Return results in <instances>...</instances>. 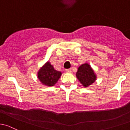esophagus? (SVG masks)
I'll return each instance as SVG.
<instances>
[{
    "mask_svg": "<svg viewBox=\"0 0 130 130\" xmlns=\"http://www.w3.org/2000/svg\"><path fill=\"white\" fill-rule=\"evenodd\" d=\"M65 71L67 73H71V69H66Z\"/></svg>",
    "mask_w": 130,
    "mask_h": 130,
    "instance_id": "esophagus-1",
    "label": "esophagus"
}]
</instances>
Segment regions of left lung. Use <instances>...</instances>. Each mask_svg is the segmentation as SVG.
Listing matches in <instances>:
<instances>
[{"label": "left lung", "mask_w": 130, "mask_h": 130, "mask_svg": "<svg viewBox=\"0 0 130 130\" xmlns=\"http://www.w3.org/2000/svg\"><path fill=\"white\" fill-rule=\"evenodd\" d=\"M76 77L85 87L92 85L96 79L94 71L88 63L83 64L79 67L76 73Z\"/></svg>", "instance_id": "8db88e82"}]
</instances>
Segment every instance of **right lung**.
<instances>
[{
  "mask_svg": "<svg viewBox=\"0 0 130 130\" xmlns=\"http://www.w3.org/2000/svg\"><path fill=\"white\" fill-rule=\"evenodd\" d=\"M62 73L54 69L53 66L49 62H47L38 72L39 79L43 85L47 86H53L57 83Z\"/></svg>",
  "mask_w": 130,
  "mask_h": 130,
  "instance_id": "1",
  "label": "right lung"
}]
</instances>
